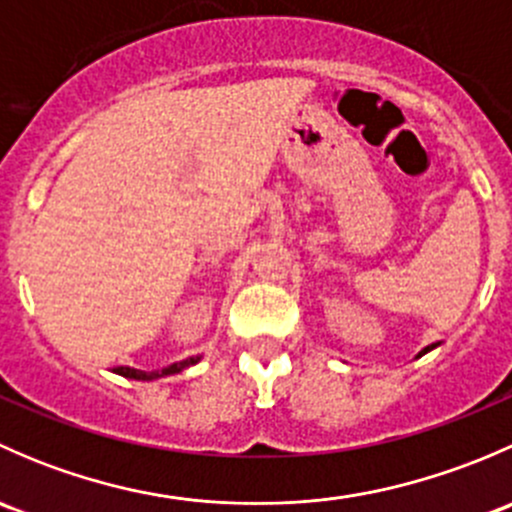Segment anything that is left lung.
Returning a JSON list of instances; mask_svg holds the SVG:
<instances>
[{"mask_svg":"<svg viewBox=\"0 0 512 512\" xmlns=\"http://www.w3.org/2000/svg\"><path fill=\"white\" fill-rule=\"evenodd\" d=\"M433 347H436V344H431V347H426V349H423V352H421V354H418V356H423V354H426V352H431V349H433Z\"/></svg>","mask_w":512,"mask_h":512,"instance_id":"obj_1","label":"left lung"}]
</instances>
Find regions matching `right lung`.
<instances>
[{"label": "right lung", "instance_id": "right-lung-1", "mask_svg": "<svg viewBox=\"0 0 512 512\" xmlns=\"http://www.w3.org/2000/svg\"><path fill=\"white\" fill-rule=\"evenodd\" d=\"M200 356H190V359H183L178 361V364H170L165 366V369L160 371H141V369H131V366H116V374L126 376V379H138V381H151V379H158V376H168V374H178V371H183L185 366H193L198 364Z\"/></svg>", "mask_w": 512, "mask_h": 512}]
</instances>
